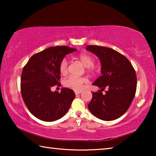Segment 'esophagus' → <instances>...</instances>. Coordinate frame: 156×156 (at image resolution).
<instances>
[{
    "label": "esophagus",
    "mask_w": 156,
    "mask_h": 156,
    "mask_svg": "<svg viewBox=\"0 0 156 156\" xmlns=\"http://www.w3.org/2000/svg\"><path fill=\"white\" fill-rule=\"evenodd\" d=\"M81 94V91H75V94L76 95H78V94Z\"/></svg>",
    "instance_id": "esophagus-1"
}]
</instances>
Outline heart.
Instances as JSON below:
<instances>
[{
	"instance_id": "heart-1",
	"label": "heart",
	"mask_w": 156,
	"mask_h": 156,
	"mask_svg": "<svg viewBox=\"0 0 156 156\" xmlns=\"http://www.w3.org/2000/svg\"><path fill=\"white\" fill-rule=\"evenodd\" d=\"M79 60L83 63L84 67H86L89 72L94 70L93 66L95 63V60L93 57L90 55L83 54L78 56ZM60 72L62 75H66L68 73V61L66 58H63L59 65ZM87 79L85 78H78L76 76H70L65 81V86L68 88L72 89L73 90L79 91L82 89L83 84L87 83Z\"/></svg>"
}]
</instances>
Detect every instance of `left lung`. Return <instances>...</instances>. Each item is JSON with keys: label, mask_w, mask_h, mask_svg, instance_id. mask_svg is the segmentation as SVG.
Here are the masks:
<instances>
[{"label": "left lung", "mask_w": 156, "mask_h": 156, "mask_svg": "<svg viewBox=\"0 0 156 156\" xmlns=\"http://www.w3.org/2000/svg\"><path fill=\"white\" fill-rule=\"evenodd\" d=\"M86 49L100 59L102 73L92 84L100 90L92 92L93 96L88 109L102 120L117 119L127 111L135 96L137 87L135 70L125 56L112 48L88 45ZM106 87L108 90L102 94L101 91Z\"/></svg>", "instance_id": "obj_1"}]
</instances>
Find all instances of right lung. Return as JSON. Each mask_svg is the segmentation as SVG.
I'll list each match as a JSON object with an SVG mask.
<instances>
[{
	"mask_svg": "<svg viewBox=\"0 0 156 156\" xmlns=\"http://www.w3.org/2000/svg\"><path fill=\"white\" fill-rule=\"evenodd\" d=\"M67 46L51 47L34 54L23 69L20 89L23 99L30 112L38 119L52 122L63 117L76 96L73 90L61 88L59 65L66 55L76 51Z\"/></svg>",
	"mask_w": 156,
	"mask_h": 156,
	"instance_id": "1",
	"label": "right lung"
}]
</instances>
